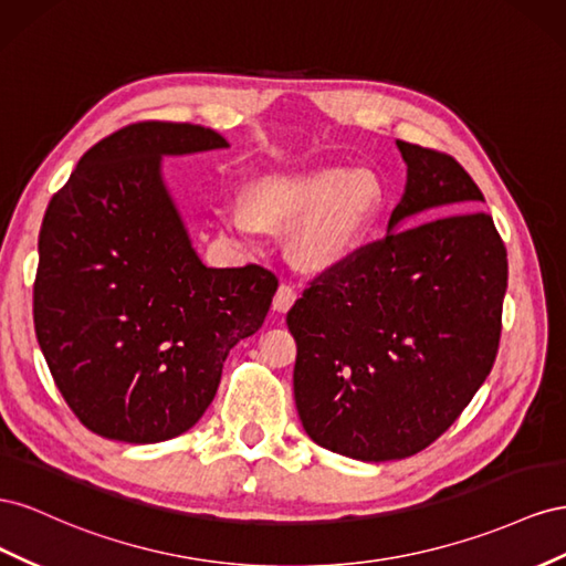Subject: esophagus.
Segmentation results:
<instances>
[{
    "mask_svg": "<svg viewBox=\"0 0 566 566\" xmlns=\"http://www.w3.org/2000/svg\"><path fill=\"white\" fill-rule=\"evenodd\" d=\"M296 298H298V292H296V289H294L292 284H280L277 294H274V301H272L274 311L286 313V311L292 308V305L296 303Z\"/></svg>",
    "mask_w": 566,
    "mask_h": 566,
    "instance_id": "34e87169",
    "label": "esophagus"
}]
</instances>
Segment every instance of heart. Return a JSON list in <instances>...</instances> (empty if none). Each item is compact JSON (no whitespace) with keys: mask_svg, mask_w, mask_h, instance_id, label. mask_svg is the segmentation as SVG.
Listing matches in <instances>:
<instances>
[{"mask_svg":"<svg viewBox=\"0 0 566 566\" xmlns=\"http://www.w3.org/2000/svg\"><path fill=\"white\" fill-rule=\"evenodd\" d=\"M381 206V185L373 170L317 168L274 175L251 193V206L224 203L222 230L239 244H253L263 228H289L305 265L329 268L360 244Z\"/></svg>","mask_w":566,"mask_h":566,"instance_id":"obj_1","label":"heart"}]
</instances>
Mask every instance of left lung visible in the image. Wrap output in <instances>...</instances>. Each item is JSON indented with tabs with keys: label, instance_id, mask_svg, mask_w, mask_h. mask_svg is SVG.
<instances>
[{
	"label": "left lung",
	"instance_id": "1",
	"mask_svg": "<svg viewBox=\"0 0 566 566\" xmlns=\"http://www.w3.org/2000/svg\"><path fill=\"white\" fill-rule=\"evenodd\" d=\"M396 144L408 185L389 234L319 272L286 315L305 433L363 462L439 439L486 381L503 332L507 249L472 211L481 189L453 156ZM415 214L442 218L395 232Z\"/></svg>",
	"mask_w": 566,
	"mask_h": 566
}]
</instances>
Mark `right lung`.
Segmentation results:
<instances>
[{
    "mask_svg": "<svg viewBox=\"0 0 566 566\" xmlns=\"http://www.w3.org/2000/svg\"><path fill=\"white\" fill-rule=\"evenodd\" d=\"M224 147L201 125L133 123L96 142L46 206L35 334L63 400L104 439L191 429L228 353L270 311L274 272L206 268L160 177L164 156Z\"/></svg>",
    "mask_w": 566,
    "mask_h": 566,
    "instance_id": "add662e5",
    "label": "right lung"
}]
</instances>
